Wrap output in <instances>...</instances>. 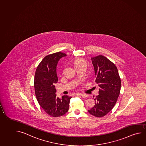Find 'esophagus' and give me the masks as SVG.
<instances>
[{"mask_svg":"<svg viewBox=\"0 0 146 146\" xmlns=\"http://www.w3.org/2000/svg\"><path fill=\"white\" fill-rule=\"evenodd\" d=\"M77 96H82L83 98H88V95H87V94H79V93H78L77 94Z\"/></svg>","mask_w":146,"mask_h":146,"instance_id":"1","label":"esophagus"}]
</instances>
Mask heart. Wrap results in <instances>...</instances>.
I'll return each mask as SVG.
<instances>
[{
	"mask_svg": "<svg viewBox=\"0 0 146 146\" xmlns=\"http://www.w3.org/2000/svg\"><path fill=\"white\" fill-rule=\"evenodd\" d=\"M83 63H85L86 64V62L84 61V60L81 59H77L74 62V64H75L76 66H78V65L81 64H83Z\"/></svg>",
	"mask_w": 146,
	"mask_h": 146,
	"instance_id": "1",
	"label": "heart"
}]
</instances>
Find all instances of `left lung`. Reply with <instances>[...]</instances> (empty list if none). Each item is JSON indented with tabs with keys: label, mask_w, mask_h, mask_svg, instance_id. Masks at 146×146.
Wrapping results in <instances>:
<instances>
[{
	"label": "left lung",
	"mask_w": 146,
	"mask_h": 146,
	"mask_svg": "<svg viewBox=\"0 0 146 146\" xmlns=\"http://www.w3.org/2000/svg\"><path fill=\"white\" fill-rule=\"evenodd\" d=\"M94 67L95 81L100 87L99 95L95 99V105L88 110L98 117L105 116L116 103L121 87V81L115 64L104 56L92 58Z\"/></svg>",
	"instance_id": "8db88e82"
}]
</instances>
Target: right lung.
<instances>
[{"instance_id":"obj_1","label":"right lung","mask_w":146,"mask_h":146,"mask_svg":"<svg viewBox=\"0 0 146 146\" xmlns=\"http://www.w3.org/2000/svg\"><path fill=\"white\" fill-rule=\"evenodd\" d=\"M66 54L57 52L45 57L35 72L34 87L38 103L45 112L53 117L63 115L69 109L71 96H63L61 99L56 96L54 83L58 79L57 66L58 61Z\"/></svg>"}]
</instances>
